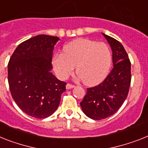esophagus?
<instances>
[{
    "label": "esophagus",
    "mask_w": 148,
    "mask_h": 148,
    "mask_svg": "<svg viewBox=\"0 0 148 148\" xmlns=\"http://www.w3.org/2000/svg\"><path fill=\"white\" fill-rule=\"evenodd\" d=\"M66 87V89H71V88H73L75 87V85H72V84H69V83H68Z\"/></svg>",
    "instance_id": "34e87169"
}]
</instances>
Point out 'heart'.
I'll use <instances>...</instances> for the list:
<instances>
[{
  "mask_svg": "<svg viewBox=\"0 0 148 148\" xmlns=\"http://www.w3.org/2000/svg\"><path fill=\"white\" fill-rule=\"evenodd\" d=\"M52 63L60 79L72 75L76 66L77 75L83 83L93 86L102 82L108 75L112 65V53L103 42L79 38L65 45L63 53L55 54Z\"/></svg>",
  "mask_w": 148,
  "mask_h": 148,
  "instance_id": "obj_1",
  "label": "heart"
}]
</instances>
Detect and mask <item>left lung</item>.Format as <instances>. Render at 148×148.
Here are the masks:
<instances>
[{
	"label": "left lung",
	"instance_id": "left-lung-1",
	"mask_svg": "<svg viewBox=\"0 0 148 148\" xmlns=\"http://www.w3.org/2000/svg\"><path fill=\"white\" fill-rule=\"evenodd\" d=\"M113 51V68L101 84L87 88L80 103L88 117L101 120L113 115L124 103L131 84V62L119 41L103 34Z\"/></svg>",
	"mask_w": 148,
	"mask_h": 148
}]
</instances>
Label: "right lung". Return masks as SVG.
<instances>
[{
    "label": "right lung",
    "instance_id": "1",
    "mask_svg": "<svg viewBox=\"0 0 148 148\" xmlns=\"http://www.w3.org/2000/svg\"><path fill=\"white\" fill-rule=\"evenodd\" d=\"M59 38L40 35L18 45L8 63V83L13 100L30 116L44 119L54 113L66 82L51 73Z\"/></svg>",
    "mask_w": 148,
    "mask_h": 148
}]
</instances>
